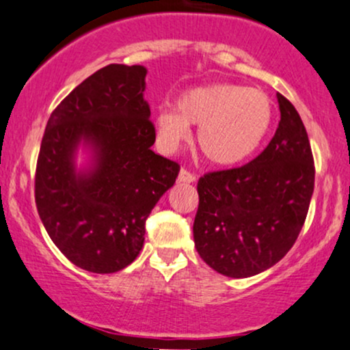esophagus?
Here are the masks:
<instances>
[{
	"label": "esophagus",
	"instance_id": "esophagus-1",
	"mask_svg": "<svg viewBox=\"0 0 350 350\" xmlns=\"http://www.w3.org/2000/svg\"><path fill=\"white\" fill-rule=\"evenodd\" d=\"M196 180V175L191 174V172H188L187 168H182L178 174V182H183V183H193Z\"/></svg>",
	"mask_w": 350,
	"mask_h": 350
}]
</instances>
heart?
I'll return each mask as SVG.
<instances>
[{
    "label": "heart",
    "mask_w": 350,
    "mask_h": 350,
    "mask_svg": "<svg viewBox=\"0 0 350 350\" xmlns=\"http://www.w3.org/2000/svg\"><path fill=\"white\" fill-rule=\"evenodd\" d=\"M273 120V104L260 89L230 82L200 85L180 94L175 109L155 117L157 139L175 150L190 139V125H198L196 144L217 165H234L254 154Z\"/></svg>",
    "instance_id": "obj_1"
}]
</instances>
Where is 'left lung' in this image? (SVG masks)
<instances>
[{"label":"left lung","instance_id":"left-lung-1","mask_svg":"<svg viewBox=\"0 0 350 350\" xmlns=\"http://www.w3.org/2000/svg\"><path fill=\"white\" fill-rule=\"evenodd\" d=\"M281 120L268 147L250 163L198 180L195 248L228 278L269 269L293 248L314 191V159L294 105L276 94Z\"/></svg>","mask_w":350,"mask_h":350}]
</instances>
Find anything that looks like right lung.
<instances>
[{
  "instance_id": "obj_1",
  "label": "right lung",
  "mask_w": 350,
  "mask_h": 350,
  "mask_svg": "<svg viewBox=\"0 0 350 350\" xmlns=\"http://www.w3.org/2000/svg\"><path fill=\"white\" fill-rule=\"evenodd\" d=\"M144 66L109 64L51 113L39 150L34 198L54 245L90 273H116L139 256L145 219L174 187L180 165L152 150ZM81 144L89 167H75Z\"/></svg>"
}]
</instances>
